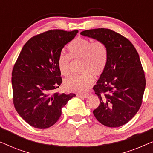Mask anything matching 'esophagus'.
<instances>
[{
	"label": "esophagus",
	"instance_id": "1",
	"mask_svg": "<svg viewBox=\"0 0 153 153\" xmlns=\"http://www.w3.org/2000/svg\"><path fill=\"white\" fill-rule=\"evenodd\" d=\"M77 97H79L81 98H87L89 96V94H83V95H81V94H77Z\"/></svg>",
	"mask_w": 153,
	"mask_h": 153
}]
</instances>
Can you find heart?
<instances>
[{"label":"heart","mask_w":153,"mask_h":153,"mask_svg":"<svg viewBox=\"0 0 153 153\" xmlns=\"http://www.w3.org/2000/svg\"><path fill=\"white\" fill-rule=\"evenodd\" d=\"M68 54L61 53L58 58V65L63 76H68L72 71V59L82 60L81 72L66 79L64 87L67 91L74 93H84L93 84V79L90 75L100 76L104 72L107 60V48L101 41L77 37L68 46Z\"/></svg>","instance_id":"b5f03b06"}]
</instances>
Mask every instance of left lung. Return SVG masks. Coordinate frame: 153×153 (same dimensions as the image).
<instances>
[{
    "label": "left lung",
    "instance_id": "8db88e82",
    "mask_svg": "<svg viewBox=\"0 0 153 153\" xmlns=\"http://www.w3.org/2000/svg\"><path fill=\"white\" fill-rule=\"evenodd\" d=\"M83 36L104 43L107 60L94 91L100 105L93 111L96 119L108 127L128 123L141 107L146 78L138 52L130 41L114 30H83Z\"/></svg>",
    "mask_w": 153,
    "mask_h": 153
}]
</instances>
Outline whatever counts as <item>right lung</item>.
<instances>
[{
  "instance_id": "add662e5",
  "label": "right lung",
  "mask_w": 153,
  "mask_h": 153,
  "mask_svg": "<svg viewBox=\"0 0 153 153\" xmlns=\"http://www.w3.org/2000/svg\"><path fill=\"white\" fill-rule=\"evenodd\" d=\"M79 31L51 30L30 38L23 47L12 73L13 103L19 116L37 129L57 122L74 93H53L61 84L58 56Z\"/></svg>"
}]
</instances>
